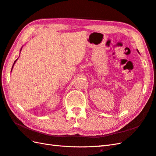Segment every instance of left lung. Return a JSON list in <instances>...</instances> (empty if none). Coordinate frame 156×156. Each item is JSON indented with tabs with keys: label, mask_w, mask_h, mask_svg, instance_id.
I'll list each match as a JSON object with an SVG mask.
<instances>
[{
	"label": "left lung",
	"mask_w": 156,
	"mask_h": 156,
	"mask_svg": "<svg viewBox=\"0 0 156 156\" xmlns=\"http://www.w3.org/2000/svg\"><path fill=\"white\" fill-rule=\"evenodd\" d=\"M138 53H139V51H138Z\"/></svg>",
	"instance_id": "8db88e82"
}]
</instances>
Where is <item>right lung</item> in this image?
Masks as SVG:
<instances>
[{
  "label": "right lung",
  "instance_id": "right-lung-1",
  "mask_svg": "<svg viewBox=\"0 0 156 156\" xmlns=\"http://www.w3.org/2000/svg\"><path fill=\"white\" fill-rule=\"evenodd\" d=\"M21 49H22V48H21ZM21 49H20V51H21ZM17 59L15 60V62H14V64H13V66H12V68H13V66H14V63H16V61H17ZM11 71H12V70H11Z\"/></svg>",
  "mask_w": 156,
  "mask_h": 156
}]
</instances>
